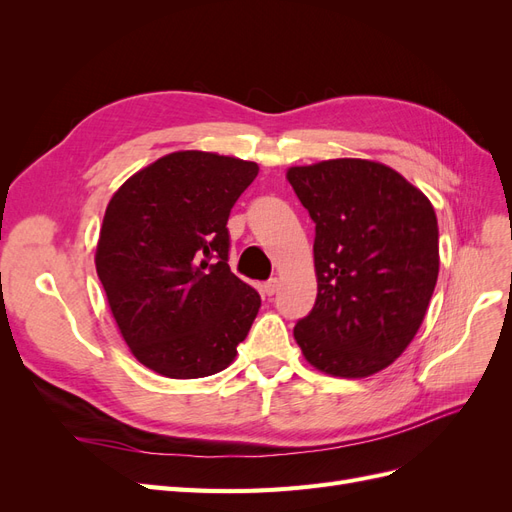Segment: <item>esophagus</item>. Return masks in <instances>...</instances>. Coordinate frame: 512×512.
<instances>
[{
	"label": "esophagus",
	"instance_id": "34e87169",
	"mask_svg": "<svg viewBox=\"0 0 512 512\" xmlns=\"http://www.w3.org/2000/svg\"><path fill=\"white\" fill-rule=\"evenodd\" d=\"M277 288H280V282H277V277H273V280L262 284V292H265L267 297H273V294L277 292Z\"/></svg>",
	"mask_w": 512,
	"mask_h": 512
}]
</instances>
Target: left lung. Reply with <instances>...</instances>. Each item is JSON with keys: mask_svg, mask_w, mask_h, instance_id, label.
Wrapping results in <instances>:
<instances>
[{"mask_svg": "<svg viewBox=\"0 0 512 512\" xmlns=\"http://www.w3.org/2000/svg\"><path fill=\"white\" fill-rule=\"evenodd\" d=\"M288 181L316 224L318 297L294 339L324 374H376L425 318L440 269L436 211L397 170L369 160L292 166Z\"/></svg>", "mask_w": 512, "mask_h": 512, "instance_id": "1", "label": "left lung"}]
</instances>
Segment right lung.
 Returning a JSON list of instances; mask_svg holds the SVG:
<instances>
[{"instance_id":"right-lung-1","label":"right lung","mask_w":512,"mask_h":512,"mask_svg":"<svg viewBox=\"0 0 512 512\" xmlns=\"http://www.w3.org/2000/svg\"><path fill=\"white\" fill-rule=\"evenodd\" d=\"M256 162L177 151L111 198L96 271L132 354L177 380L226 369L250 333L260 294L230 271L228 215Z\"/></svg>"}]
</instances>
